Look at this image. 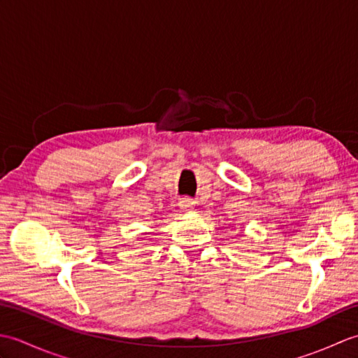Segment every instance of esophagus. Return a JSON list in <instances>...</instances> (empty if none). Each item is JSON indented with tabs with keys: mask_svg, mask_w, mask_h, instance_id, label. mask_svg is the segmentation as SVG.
Listing matches in <instances>:
<instances>
[{
	"mask_svg": "<svg viewBox=\"0 0 358 358\" xmlns=\"http://www.w3.org/2000/svg\"><path fill=\"white\" fill-rule=\"evenodd\" d=\"M178 206L183 212H187V210H191L194 208V201L191 199H181L178 201Z\"/></svg>",
	"mask_w": 358,
	"mask_h": 358,
	"instance_id": "1",
	"label": "esophagus"
}]
</instances>
